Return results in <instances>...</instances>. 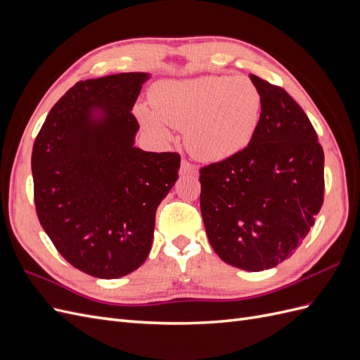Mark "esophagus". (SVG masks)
Segmentation results:
<instances>
[{
  "label": "esophagus",
  "instance_id": "34e87169",
  "mask_svg": "<svg viewBox=\"0 0 360 360\" xmlns=\"http://www.w3.org/2000/svg\"><path fill=\"white\" fill-rule=\"evenodd\" d=\"M180 174L181 176H188V174H195V167L186 159H183L180 163Z\"/></svg>",
  "mask_w": 360,
  "mask_h": 360
}]
</instances>
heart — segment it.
I'll list each match as a JSON object with an SVG mask.
<instances>
[{"label":"heart","mask_w":360,"mask_h":360,"mask_svg":"<svg viewBox=\"0 0 360 360\" xmlns=\"http://www.w3.org/2000/svg\"><path fill=\"white\" fill-rule=\"evenodd\" d=\"M261 93L246 76H201L165 81L151 91V106L138 108L143 124L162 143L168 127L184 129V143L201 160L219 162L243 151L261 115Z\"/></svg>","instance_id":"heart-1"}]
</instances>
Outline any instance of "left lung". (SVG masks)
Here are the masks:
<instances>
[{"label": "left lung", "mask_w": 360, "mask_h": 360, "mask_svg": "<svg viewBox=\"0 0 360 360\" xmlns=\"http://www.w3.org/2000/svg\"><path fill=\"white\" fill-rule=\"evenodd\" d=\"M261 93L257 132L240 153L201 168L207 237L226 264L261 271L302 245L323 205L324 153L307 114L281 86Z\"/></svg>", "instance_id": "8db88e82"}]
</instances>
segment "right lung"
<instances>
[{
  "label": "right lung",
  "instance_id": "right-lung-1",
  "mask_svg": "<svg viewBox=\"0 0 360 360\" xmlns=\"http://www.w3.org/2000/svg\"><path fill=\"white\" fill-rule=\"evenodd\" d=\"M150 73L75 84L34 141L31 171L43 230L86 275L117 279L144 263L156 210L179 179L180 155L135 147L132 108Z\"/></svg>",
  "mask_w": 360,
  "mask_h": 360
}]
</instances>
